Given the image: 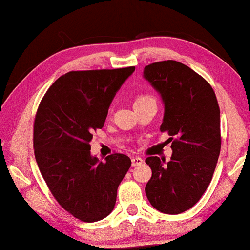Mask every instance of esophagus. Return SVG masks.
I'll use <instances>...</instances> for the list:
<instances>
[{"mask_svg":"<svg viewBox=\"0 0 250 250\" xmlns=\"http://www.w3.org/2000/svg\"><path fill=\"white\" fill-rule=\"evenodd\" d=\"M142 164H143V159L141 158V157H132V166L133 167L142 165Z\"/></svg>","mask_w":250,"mask_h":250,"instance_id":"1","label":"esophagus"}]
</instances>
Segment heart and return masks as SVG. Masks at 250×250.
Instances as JSON below:
<instances>
[{"label":"heart","instance_id":"b5f03b06","mask_svg":"<svg viewBox=\"0 0 250 250\" xmlns=\"http://www.w3.org/2000/svg\"><path fill=\"white\" fill-rule=\"evenodd\" d=\"M148 100H153V98L150 97V95H146V94H140V95H138V97H136L134 104H141V102H145V101H148Z\"/></svg>","mask_w":250,"mask_h":250}]
</instances>
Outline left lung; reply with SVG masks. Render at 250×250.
I'll return each instance as SVG.
<instances>
[{
  "instance_id": "left-lung-1",
  "label": "left lung",
  "mask_w": 250,
  "mask_h": 250,
  "mask_svg": "<svg viewBox=\"0 0 250 250\" xmlns=\"http://www.w3.org/2000/svg\"><path fill=\"white\" fill-rule=\"evenodd\" d=\"M143 77L163 99L160 132L168 133L173 150L167 163L146 159L152 170L146 194L157 210L181 214L199 201L213 177L221 151L220 107L210 84L179 61L146 66Z\"/></svg>"
}]
</instances>
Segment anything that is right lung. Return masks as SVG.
Returning <instances> with one entry per match:
<instances>
[{
    "label": "right lung",
    "instance_id": "1",
    "mask_svg": "<svg viewBox=\"0 0 250 250\" xmlns=\"http://www.w3.org/2000/svg\"><path fill=\"white\" fill-rule=\"evenodd\" d=\"M135 67L69 71L51 85L34 122V152L40 172L60 206L92 223L114 209L119 183L131 159L91 156L94 131L104 127L109 105Z\"/></svg>",
    "mask_w": 250,
    "mask_h": 250
}]
</instances>
